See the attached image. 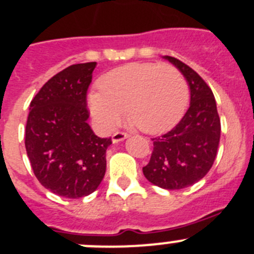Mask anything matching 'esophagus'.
<instances>
[{
  "label": "esophagus",
  "mask_w": 254,
  "mask_h": 254,
  "mask_svg": "<svg viewBox=\"0 0 254 254\" xmlns=\"http://www.w3.org/2000/svg\"><path fill=\"white\" fill-rule=\"evenodd\" d=\"M127 138H129V134L125 131H116V132H114L113 136H111V139H113V143H118V141H122Z\"/></svg>",
  "instance_id": "34e87169"
}]
</instances>
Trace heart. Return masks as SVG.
<instances>
[{"mask_svg":"<svg viewBox=\"0 0 254 254\" xmlns=\"http://www.w3.org/2000/svg\"><path fill=\"white\" fill-rule=\"evenodd\" d=\"M89 105L101 127L111 130L123 113L139 130L159 134L172 129L186 111L189 90L186 77L170 64L132 63L114 68L99 81Z\"/></svg>","mask_w":254,"mask_h":254,"instance_id":"1","label":"heart"}]
</instances>
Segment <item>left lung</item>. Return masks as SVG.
<instances>
[{"instance_id": "1", "label": "left lung", "mask_w": 254, "mask_h": 254, "mask_svg": "<svg viewBox=\"0 0 254 254\" xmlns=\"http://www.w3.org/2000/svg\"><path fill=\"white\" fill-rule=\"evenodd\" d=\"M165 59L188 80L190 106L170 131L151 139L153 151L143 173L154 186L174 190L193 186L210 170L219 145L220 119L207 82L181 60Z\"/></svg>"}]
</instances>
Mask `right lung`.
<instances>
[{
	"label": "right lung",
	"instance_id": "add662e5",
	"mask_svg": "<svg viewBox=\"0 0 254 254\" xmlns=\"http://www.w3.org/2000/svg\"><path fill=\"white\" fill-rule=\"evenodd\" d=\"M96 63L75 64L52 76L30 104L25 146L37 181L60 196L96 190L106 170L111 138L94 134L87 90Z\"/></svg>",
	"mask_w": 254,
	"mask_h": 254
}]
</instances>
